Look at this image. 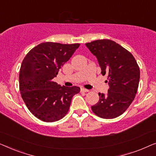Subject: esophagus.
Wrapping results in <instances>:
<instances>
[{"label":"esophagus","instance_id":"esophagus-1","mask_svg":"<svg viewBox=\"0 0 156 156\" xmlns=\"http://www.w3.org/2000/svg\"><path fill=\"white\" fill-rule=\"evenodd\" d=\"M81 91H82V92H89V89L82 88V89H81Z\"/></svg>","mask_w":156,"mask_h":156}]
</instances>
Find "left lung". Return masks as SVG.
<instances>
[{"label":"left lung","instance_id":"obj_1","mask_svg":"<svg viewBox=\"0 0 156 156\" xmlns=\"http://www.w3.org/2000/svg\"><path fill=\"white\" fill-rule=\"evenodd\" d=\"M97 57L102 75L108 74L107 95L99 93V100L91 110L100 118H116L126 112L136 97L140 69L133 55L116 42L97 40L86 43Z\"/></svg>","mask_w":156,"mask_h":156}]
</instances>
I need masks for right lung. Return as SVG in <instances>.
Here are the masks:
<instances>
[{"mask_svg":"<svg viewBox=\"0 0 156 156\" xmlns=\"http://www.w3.org/2000/svg\"><path fill=\"white\" fill-rule=\"evenodd\" d=\"M80 44L42 42L26 55L19 74V87L30 112L44 122H55L69 111L78 87H61L53 78L69 60Z\"/></svg>","mask_w":156,"mask_h":156,"instance_id":"right-lung-1","label":"right lung"}]
</instances>
